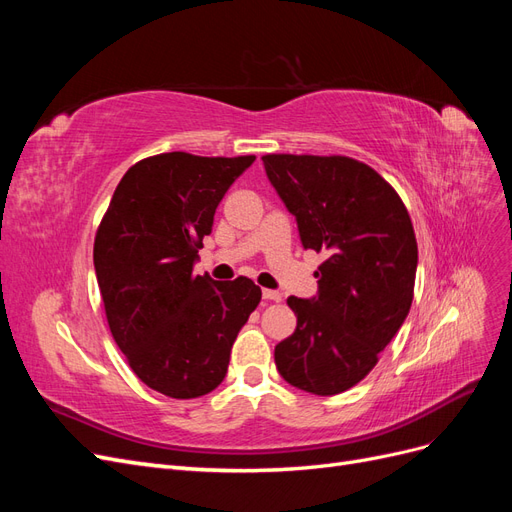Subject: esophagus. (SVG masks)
I'll return each mask as SVG.
<instances>
[{"mask_svg":"<svg viewBox=\"0 0 512 512\" xmlns=\"http://www.w3.org/2000/svg\"><path fill=\"white\" fill-rule=\"evenodd\" d=\"M262 297H265L267 301L280 303V301H282V292H280V290H262Z\"/></svg>","mask_w":512,"mask_h":512,"instance_id":"obj_1","label":"esophagus"}]
</instances>
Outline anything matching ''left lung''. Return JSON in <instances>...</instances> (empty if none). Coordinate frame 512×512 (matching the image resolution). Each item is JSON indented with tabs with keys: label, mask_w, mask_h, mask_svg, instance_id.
<instances>
[{
	"label": "left lung",
	"mask_w": 512,
	"mask_h": 512,
	"mask_svg": "<svg viewBox=\"0 0 512 512\" xmlns=\"http://www.w3.org/2000/svg\"><path fill=\"white\" fill-rule=\"evenodd\" d=\"M262 164L305 250L327 254L316 297H288L297 329L275 346L277 371L307 393H344L376 367L410 312L418 247L408 209L359 160L269 153Z\"/></svg>",
	"instance_id": "obj_1"
}]
</instances>
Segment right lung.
I'll use <instances>...</instances> for the list:
<instances>
[{
  "label": "right lung",
  "instance_id": "add662e5",
  "mask_svg": "<svg viewBox=\"0 0 512 512\" xmlns=\"http://www.w3.org/2000/svg\"><path fill=\"white\" fill-rule=\"evenodd\" d=\"M254 160L185 151L145 158L121 177L98 226L94 267L108 327L134 374L166 397L218 389L260 303L247 277L215 282L194 273L215 209Z\"/></svg>",
  "mask_w": 512,
  "mask_h": 512
}]
</instances>
